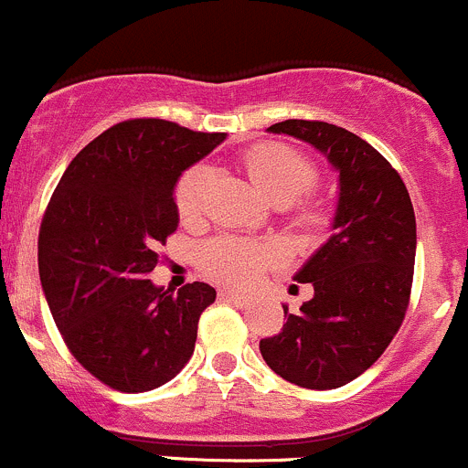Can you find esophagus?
Listing matches in <instances>:
<instances>
[{
	"mask_svg": "<svg viewBox=\"0 0 468 468\" xmlns=\"http://www.w3.org/2000/svg\"><path fill=\"white\" fill-rule=\"evenodd\" d=\"M220 300L225 303H234V304H248V295L245 293H236V291H220Z\"/></svg>",
	"mask_w": 468,
	"mask_h": 468,
	"instance_id": "obj_1",
	"label": "esophagus"
}]
</instances>
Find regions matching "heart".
I'll return each instance as SVG.
<instances>
[{"label":"heart","instance_id":"heart-1","mask_svg":"<svg viewBox=\"0 0 468 468\" xmlns=\"http://www.w3.org/2000/svg\"><path fill=\"white\" fill-rule=\"evenodd\" d=\"M248 177L254 186L275 205H291L312 191L318 182V170L300 152L284 145H257L243 156ZM211 184L209 165L196 164L184 170L173 191L175 211L186 225L205 216L207 188ZM295 228L304 234H318L330 225V211L321 202H303L293 214ZM282 250L272 240H254L243 236H216L197 252V266L220 284L239 286L252 282L263 268L280 261Z\"/></svg>","mask_w":468,"mask_h":468}]
</instances>
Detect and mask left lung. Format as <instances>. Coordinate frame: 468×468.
<instances>
[{"instance_id": "1", "label": "left lung", "mask_w": 468, "mask_h": 468, "mask_svg": "<svg viewBox=\"0 0 468 468\" xmlns=\"http://www.w3.org/2000/svg\"><path fill=\"white\" fill-rule=\"evenodd\" d=\"M272 133L312 143L339 170L335 234L295 275L314 298L259 341L268 367L304 389H339L380 359L410 307L416 218L398 170L353 132L284 120Z\"/></svg>"}]
</instances>
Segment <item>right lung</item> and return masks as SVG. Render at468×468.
<instances>
[{"label":"right lung","instance_id":"right-lung-1","mask_svg":"<svg viewBox=\"0 0 468 468\" xmlns=\"http://www.w3.org/2000/svg\"><path fill=\"white\" fill-rule=\"evenodd\" d=\"M225 138L124 120L88 143L54 188L38 234L45 298L72 357L111 389L152 391L191 359L214 286L170 293L147 275L177 229L179 175Z\"/></svg>","mask_w":468,"mask_h":468}]
</instances>
